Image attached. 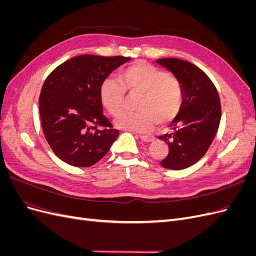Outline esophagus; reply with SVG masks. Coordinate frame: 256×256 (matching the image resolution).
Segmentation results:
<instances>
[{
  "mask_svg": "<svg viewBox=\"0 0 256 256\" xmlns=\"http://www.w3.org/2000/svg\"><path fill=\"white\" fill-rule=\"evenodd\" d=\"M138 138H140L143 142H146V143L152 142V141L154 140V136H143V134H140V136H138Z\"/></svg>",
  "mask_w": 256,
  "mask_h": 256,
  "instance_id": "esophagus-1",
  "label": "esophagus"
}]
</instances>
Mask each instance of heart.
<instances>
[{"label":"heart","instance_id":"heart-1","mask_svg":"<svg viewBox=\"0 0 256 256\" xmlns=\"http://www.w3.org/2000/svg\"><path fill=\"white\" fill-rule=\"evenodd\" d=\"M118 82L106 79L99 85V102L112 116L121 112L124 92L141 94L136 114H122L114 125L120 129L147 132L154 126H164L180 113L184 102L182 85L174 76L146 62H136L118 72Z\"/></svg>","mask_w":256,"mask_h":256}]
</instances>
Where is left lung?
Wrapping results in <instances>:
<instances>
[{
  "mask_svg": "<svg viewBox=\"0 0 256 256\" xmlns=\"http://www.w3.org/2000/svg\"><path fill=\"white\" fill-rule=\"evenodd\" d=\"M156 63L171 72L184 88L182 109L170 125L172 131L159 136L168 145L160 164L184 170L196 164L212 143L221 120L220 98L208 76L190 62L166 58Z\"/></svg>",
  "mask_w": 256,
  "mask_h": 256,
  "instance_id": "obj_1",
  "label": "left lung"
}]
</instances>
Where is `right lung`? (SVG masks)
Segmentation results:
<instances>
[{"label": "right lung", "instance_id": "obj_1", "mask_svg": "<svg viewBox=\"0 0 256 256\" xmlns=\"http://www.w3.org/2000/svg\"><path fill=\"white\" fill-rule=\"evenodd\" d=\"M130 58L83 54L58 66L46 79L40 114L46 140L66 164L86 168L106 156L118 130L104 115L99 85Z\"/></svg>", "mask_w": 256, "mask_h": 256}]
</instances>
